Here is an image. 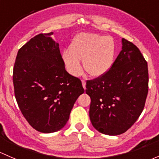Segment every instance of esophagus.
I'll use <instances>...</instances> for the list:
<instances>
[{"label":"esophagus","mask_w":159,"mask_h":159,"mask_svg":"<svg viewBox=\"0 0 159 159\" xmlns=\"http://www.w3.org/2000/svg\"><path fill=\"white\" fill-rule=\"evenodd\" d=\"M81 83H82L83 88H84V89H85V88H86V81H85L84 80H82V81H81Z\"/></svg>","instance_id":"esophagus-1"}]
</instances>
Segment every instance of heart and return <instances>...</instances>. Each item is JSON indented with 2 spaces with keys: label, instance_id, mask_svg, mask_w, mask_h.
<instances>
[{
  "label": "heart",
  "instance_id": "b5f03b06",
  "mask_svg": "<svg viewBox=\"0 0 159 159\" xmlns=\"http://www.w3.org/2000/svg\"><path fill=\"white\" fill-rule=\"evenodd\" d=\"M115 54V42L110 36L81 33L73 39L62 53V61L67 71L73 76L82 72L81 61L89 75L100 77L111 68Z\"/></svg>",
  "mask_w": 159,
  "mask_h": 159
}]
</instances>
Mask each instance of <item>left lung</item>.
Here are the masks:
<instances>
[{
  "instance_id": "1",
  "label": "left lung",
  "mask_w": 159,
  "mask_h": 159,
  "mask_svg": "<svg viewBox=\"0 0 159 159\" xmlns=\"http://www.w3.org/2000/svg\"><path fill=\"white\" fill-rule=\"evenodd\" d=\"M148 65L139 49L122 39V50L106 74L88 81L93 126L109 136L122 134L143 112L148 94Z\"/></svg>"
}]
</instances>
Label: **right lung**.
Instances as JSON below:
<instances>
[{"mask_svg":"<svg viewBox=\"0 0 159 159\" xmlns=\"http://www.w3.org/2000/svg\"><path fill=\"white\" fill-rule=\"evenodd\" d=\"M52 34L32 38L19 49L13 67L20 110L32 127L43 133L64 127L75 101L84 92L80 79L66 71Z\"/></svg>","mask_w":159,"mask_h":159,"instance_id":"1","label":"right lung"}]
</instances>
